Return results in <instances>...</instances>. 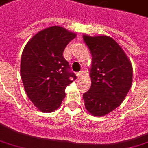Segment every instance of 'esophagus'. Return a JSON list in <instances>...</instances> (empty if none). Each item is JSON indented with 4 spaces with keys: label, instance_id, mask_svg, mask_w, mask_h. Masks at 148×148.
Masks as SVG:
<instances>
[{
    "label": "esophagus",
    "instance_id": "34e87169",
    "mask_svg": "<svg viewBox=\"0 0 148 148\" xmlns=\"http://www.w3.org/2000/svg\"><path fill=\"white\" fill-rule=\"evenodd\" d=\"M84 75V72L83 71L78 72V73H77V77L78 78H81V77H82Z\"/></svg>",
    "mask_w": 148,
    "mask_h": 148
}]
</instances>
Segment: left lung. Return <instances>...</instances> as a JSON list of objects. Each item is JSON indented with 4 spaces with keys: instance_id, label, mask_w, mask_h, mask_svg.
Wrapping results in <instances>:
<instances>
[{
    "instance_id": "8db88e82",
    "label": "left lung",
    "mask_w": 148,
    "mask_h": 148,
    "mask_svg": "<svg viewBox=\"0 0 148 148\" xmlns=\"http://www.w3.org/2000/svg\"><path fill=\"white\" fill-rule=\"evenodd\" d=\"M83 39L92 55L90 77L92 85L83 94L84 106L90 114L103 116L116 109L131 88L133 66L121 47L108 36Z\"/></svg>"
}]
</instances>
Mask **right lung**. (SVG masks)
Here are the masks:
<instances>
[{"instance_id": "obj_1", "label": "right lung", "mask_w": 148, "mask_h": 148, "mask_svg": "<svg viewBox=\"0 0 148 148\" xmlns=\"http://www.w3.org/2000/svg\"><path fill=\"white\" fill-rule=\"evenodd\" d=\"M77 34L51 26L37 32L25 45L21 59V77L27 95L39 111L52 112L60 106L65 88L76 80L63 56Z\"/></svg>"}]
</instances>
